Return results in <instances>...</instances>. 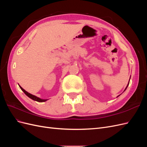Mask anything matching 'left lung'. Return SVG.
Returning <instances> with one entry per match:
<instances>
[{"label": "left lung", "mask_w": 147, "mask_h": 147, "mask_svg": "<svg viewBox=\"0 0 147 147\" xmlns=\"http://www.w3.org/2000/svg\"><path fill=\"white\" fill-rule=\"evenodd\" d=\"M130 78H131V77H130ZM129 80H130V79H129ZM129 83H128V84H127V86H126V88H125V90H124V91H125V90H126V88H127V86H128V85H129ZM120 95H121V94H119V96H117V97H119V96H120Z\"/></svg>", "instance_id": "1"}]
</instances>
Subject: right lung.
Here are the masks:
<instances>
[{
	"label": "right lung",
	"mask_w": 147,
	"mask_h": 147,
	"mask_svg": "<svg viewBox=\"0 0 147 147\" xmlns=\"http://www.w3.org/2000/svg\"><path fill=\"white\" fill-rule=\"evenodd\" d=\"M18 85H19V84H18ZM19 86H20V88H21V90L24 92V94H25L26 96H28V97H29V98H30L31 99H32V100H35V101L39 102H45V101H47V100H48V99H41V98H39V97H37V96H34V95H33V94H30V93H29V92L26 91V90H24V89H23V88H22L20 85H19Z\"/></svg>",
	"instance_id": "add662e5"
}]
</instances>
